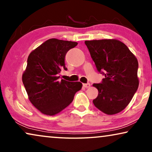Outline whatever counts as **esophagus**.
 <instances>
[{
  "label": "esophagus",
  "instance_id": "34e87169",
  "mask_svg": "<svg viewBox=\"0 0 152 152\" xmlns=\"http://www.w3.org/2000/svg\"><path fill=\"white\" fill-rule=\"evenodd\" d=\"M91 85L89 84V83H84L83 84V87H85V88H89V87H90Z\"/></svg>",
  "mask_w": 152,
  "mask_h": 152
}]
</instances>
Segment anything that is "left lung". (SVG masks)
<instances>
[{
	"mask_svg": "<svg viewBox=\"0 0 152 152\" xmlns=\"http://www.w3.org/2000/svg\"><path fill=\"white\" fill-rule=\"evenodd\" d=\"M97 70L104 75L93 103L104 114H118L127 107L137 91L138 60L123 42L116 39L85 41Z\"/></svg>",
	"mask_w": 152,
	"mask_h": 152,
	"instance_id": "left-lung-1",
	"label": "left lung"
}]
</instances>
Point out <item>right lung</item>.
<instances>
[{"label":"right lung","instance_id":"right-lung-1","mask_svg":"<svg viewBox=\"0 0 152 152\" xmlns=\"http://www.w3.org/2000/svg\"><path fill=\"white\" fill-rule=\"evenodd\" d=\"M76 42L51 38L29 54L22 80L31 103L43 114L54 116L67 107L82 88L80 82L60 80L67 70L65 57Z\"/></svg>","mask_w":152,"mask_h":152}]
</instances>
